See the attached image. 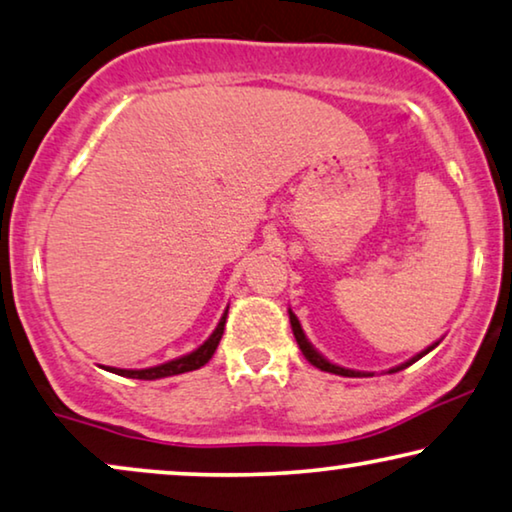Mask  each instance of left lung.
<instances>
[{"label": "left lung", "instance_id": "left-lung-1", "mask_svg": "<svg viewBox=\"0 0 512 512\" xmlns=\"http://www.w3.org/2000/svg\"><path fill=\"white\" fill-rule=\"evenodd\" d=\"M290 325H292V331H294V338H297V343H299V350L304 352V357L308 359V362H311L313 366H318L320 371H327V373H336V376H348V378H359V376H366V373H362V371H350V369H343V366H336V364H331V362H327L325 357L320 355L318 350L313 348L311 343H308V338L304 336V329H301V325H299V320H297V315H294L292 311H290ZM438 343H434V345H429L427 350L424 352H420V355H415L413 359H408L406 364H401V366H397V369H392L390 373H397V371H401V369H406V366H410V364H415L417 359L420 357H424L427 355L429 350H434Z\"/></svg>", "mask_w": 512, "mask_h": 512}]
</instances>
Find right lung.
I'll return each mask as SVG.
<instances>
[{
	"mask_svg": "<svg viewBox=\"0 0 512 512\" xmlns=\"http://www.w3.org/2000/svg\"><path fill=\"white\" fill-rule=\"evenodd\" d=\"M225 322H227V313L222 315L220 325L215 327V331L211 336H208V341L204 345H199L197 350L190 352V355L185 357H178V359H171L167 364H160V366H150V369H109L113 373H118V376H125V378H136V380H157V378H167V376H178V373H187V371H197L204 366L208 359L213 357V352L218 350V343L222 338V331H225Z\"/></svg>",
	"mask_w": 512,
	"mask_h": 512,
	"instance_id": "add662e5",
	"label": "right lung"
}]
</instances>
